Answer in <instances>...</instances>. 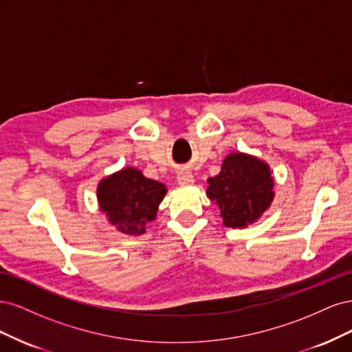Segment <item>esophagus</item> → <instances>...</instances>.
Masks as SVG:
<instances>
[{
    "label": "esophagus",
    "mask_w": 352,
    "mask_h": 352,
    "mask_svg": "<svg viewBox=\"0 0 352 352\" xmlns=\"http://www.w3.org/2000/svg\"><path fill=\"white\" fill-rule=\"evenodd\" d=\"M177 184L180 186H190L194 184V176L186 168H182L177 172Z\"/></svg>",
    "instance_id": "esophagus-1"
}]
</instances>
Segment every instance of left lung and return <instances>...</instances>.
Returning <instances> with one entry per match:
<instances>
[{"mask_svg":"<svg viewBox=\"0 0 352 352\" xmlns=\"http://www.w3.org/2000/svg\"><path fill=\"white\" fill-rule=\"evenodd\" d=\"M207 182V195L219 206L228 228L252 225L274 198V180L269 164L243 153L229 154L223 160L220 173Z\"/></svg>","mask_w":352,"mask_h":352,"instance_id":"1","label":"left lung"}]
</instances>
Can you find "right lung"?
Here are the masks:
<instances>
[{
	"label": "right lung",
	"instance_id": "add662e5",
	"mask_svg": "<svg viewBox=\"0 0 352 352\" xmlns=\"http://www.w3.org/2000/svg\"><path fill=\"white\" fill-rule=\"evenodd\" d=\"M166 192L163 184L145 177L135 167H126L101 180L97 197L101 211L117 230L138 236L155 219Z\"/></svg>",
	"mask_w": 352,
	"mask_h": 352
}]
</instances>
